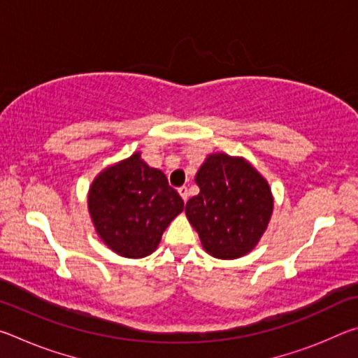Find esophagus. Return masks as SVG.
<instances>
[{
	"instance_id": "esophagus-1",
	"label": "esophagus",
	"mask_w": 358,
	"mask_h": 358,
	"mask_svg": "<svg viewBox=\"0 0 358 358\" xmlns=\"http://www.w3.org/2000/svg\"><path fill=\"white\" fill-rule=\"evenodd\" d=\"M178 194H180L181 199H183L185 202L187 201V187H186V186H181V187H178Z\"/></svg>"
}]
</instances>
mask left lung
Returning a JSON list of instances; mask_svg holds the SVG:
<instances>
[{
  "label": "left lung",
  "instance_id": "obj_1",
  "mask_svg": "<svg viewBox=\"0 0 358 358\" xmlns=\"http://www.w3.org/2000/svg\"><path fill=\"white\" fill-rule=\"evenodd\" d=\"M194 180L201 191L185 213L203 250L224 260L251 252L273 215L268 181L245 157L227 153L207 155Z\"/></svg>",
  "mask_w": 358,
  "mask_h": 358
}]
</instances>
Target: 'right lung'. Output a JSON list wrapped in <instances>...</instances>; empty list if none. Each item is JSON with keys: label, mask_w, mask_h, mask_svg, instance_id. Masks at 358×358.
<instances>
[{"label": "right lung", "mask_w": 358, "mask_h": 358, "mask_svg": "<svg viewBox=\"0 0 358 358\" xmlns=\"http://www.w3.org/2000/svg\"><path fill=\"white\" fill-rule=\"evenodd\" d=\"M136 151L106 167L88 189V211L96 234L121 257L141 259L156 251L162 234L185 208L159 169Z\"/></svg>", "instance_id": "add662e5"}]
</instances>
